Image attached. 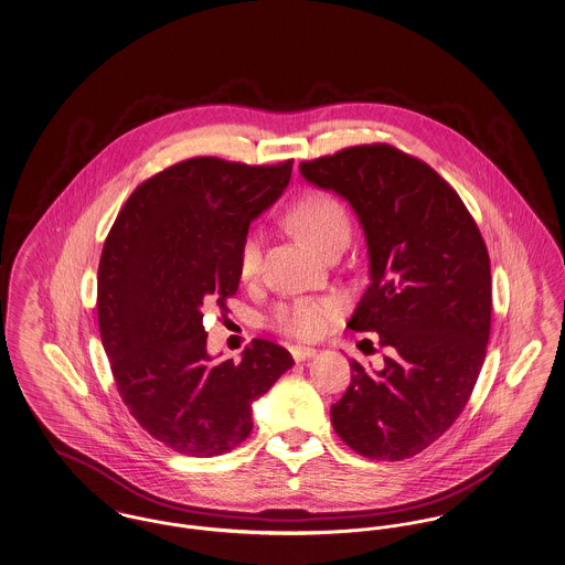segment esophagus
<instances>
[{"label":"esophagus","mask_w":565,"mask_h":565,"mask_svg":"<svg viewBox=\"0 0 565 565\" xmlns=\"http://www.w3.org/2000/svg\"><path fill=\"white\" fill-rule=\"evenodd\" d=\"M290 353H292V358H295L296 362H305V360H309V358H313L318 351L313 350V348H302V345H292L290 348Z\"/></svg>","instance_id":"obj_1"}]
</instances>
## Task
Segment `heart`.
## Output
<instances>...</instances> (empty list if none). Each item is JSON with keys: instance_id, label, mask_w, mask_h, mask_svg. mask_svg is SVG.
Wrapping results in <instances>:
<instances>
[{"instance_id": "b5f03b06", "label": "heart", "mask_w": 565, "mask_h": 565, "mask_svg": "<svg viewBox=\"0 0 565 565\" xmlns=\"http://www.w3.org/2000/svg\"><path fill=\"white\" fill-rule=\"evenodd\" d=\"M288 222L305 242L322 254L350 237L348 212L326 192H307L300 196L288 212ZM260 263L263 235L260 231H249L239 245V275L243 279L256 277ZM341 311L343 300L339 296H302L279 302L270 313V326L288 337L311 341L323 334Z\"/></svg>"}]
</instances>
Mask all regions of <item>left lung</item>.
<instances>
[{"instance_id":"8db88e82","label":"left lung","mask_w":565,"mask_h":565,"mask_svg":"<svg viewBox=\"0 0 565 565\" xmlns=\"http://www.w3.org/2000/svg\"><path fill=\"white\" fill-rule=\"evenodd\" d=\"M300 175L358 215L371 286L348 326L376 332L390 351L373 373L351 360L332 426L360 456H417L451 428L483 366L491 326L483 237L456 190L387 143L300 162Z\"/></svg>"}]
</instances>
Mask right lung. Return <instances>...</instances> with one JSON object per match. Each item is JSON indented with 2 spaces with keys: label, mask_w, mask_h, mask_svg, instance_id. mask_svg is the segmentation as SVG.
<instances>
[{
  "label": "right lung",
  "mask_w": 565,
  "mask_h": 565,
  "mask_svg": "<svg viewBox=\"0 0 565 565\" xmlns=\"http://www.w3.org/2000/svg\"><path fill=\"white\" fill-rule=\"evenodd\" d=\"M273 167L199 157L135 189L99 260L97 316L118 394L137 424L190 457L228 454L252 431V404L292 369L254 339L242 362H214L203 316L239 288L249 224L288 189Z\"/></svg>",
  "instance_id": "1"
}]
</instances>
